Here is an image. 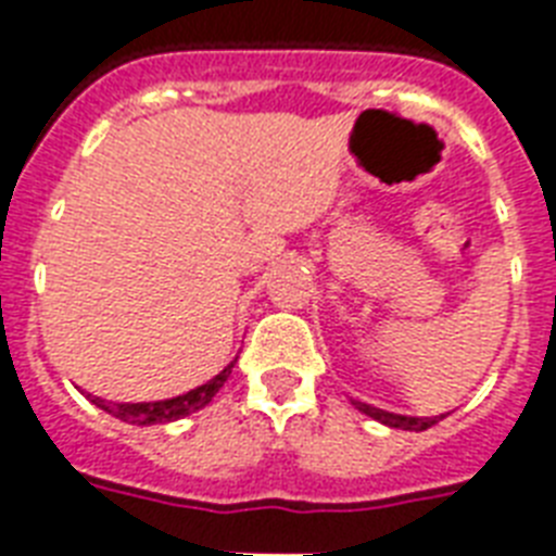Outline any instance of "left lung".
Instances as JSON below:
<instances>
[{
	"label": "left lung",
	"instance_id": "8db88e82",
	"mask_svg": "<svg viewBox=\"0 0 556 556\" xmlns=\"http://www.w3.org/2000/svg\"><path fill=\"white\" fill-rule=\"evenodd\" d=\"M355 404V409H361L364 415H369V418H375V421L387 424V427H395V430H430L432 424H439L444 415H432V418H415V415H397V413H387V409H378V406L371 404H364V401H352ZM450 415V413H447Z\"/></svg>",
	"mask_w": 556,
	"mask_h": 556
}]
</instances>
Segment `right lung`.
<instances>
[{
    "label": "right lung",
    "mask_w": 556,
    "mask_h": 556,
    "mask_svg": "<svg viewBox=\"0 0 556 556\" xmlns=\"http://www.w3.org/2000/svg\"><path fill=\"white\" fill-rule=\"evenodd\" d=\"M236 366V357L225 369L218 371L216 378H210L207 383H201V387L190 389L185 395H176V397H164V401H138V404H117V401H106V397H98L86 392L91 404L100 406L103 413L115 415L121 421L126 424H135V427H150V424H169V421H178V418H185L190 413H199L204 406L216 397V392L225 387V380L230 378V371Z\"/></svg>",
    "instance_id": "obj_1"
}]
</instances>
